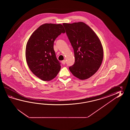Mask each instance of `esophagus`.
<instances>
[{"mask_svg": "<svg viewBox=\"0 0 130 130\" xmlns=\"http://www.w3.org/2000/svg\"><path fill=\"white\" fill-rule=\"evenodd\" d=\"M66 61L65 60H64L62 61V63L63 64H66Z\"/></svg>", "mask_w": 130, "mask_h": 130, "instance_id": "34e87169", "label": "esophagus"}]
</instances>
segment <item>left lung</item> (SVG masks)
<instances>
[{
    "label": "left lung",
    "mask_w": 130,
    "mask_h": 130,
    "mask_svg": "<svg viewBox=\"0 0 130 130\" xmlns=\"http://www.w3.org/2000/svg\"><path fill=\"white\" fill-rule=\"evenodd\" d=\"M63 25L74 53V64L69 70L81 80L87 79L102 64L104 53L101 43L94 31L83 22Z\"/></svg>",
    "instance_id": "left-lung-1"
}]
</instances>
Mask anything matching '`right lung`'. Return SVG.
Masks as SVG:
<instances>
[{
    "label": "right lung",
    "instance_id": "1",
    "mask_svg": "<svg viewBox=\"0 0 130 130\" xmlns=\"http://www.w3.org/2000/svg\"><path fill=\"white\" fill-rule=\"evenodd\" d=\"M65 32L60 24H44L33 32L28 41L25 49L28 66L33 74L41 80H52L61 69L53 44L56 39Z\"/></svg>",
    "mask_w": 130,
    "mask_h": 130
}]
</instances>
